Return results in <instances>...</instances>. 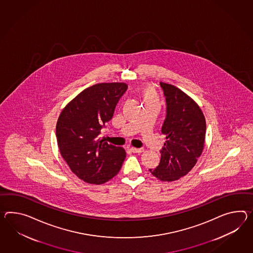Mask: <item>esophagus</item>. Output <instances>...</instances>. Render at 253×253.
<instances>
[{"mask_svg": "<svg viewBox=\"0 0 253 253\" xmlns=\"http://www.w3.org/2000/svg\"><path fill=\"white\" fill-rule=\"evenodd\" d=\"M132 153H135V154H142L144 152V149L143 148H134V147H132V148L129 149Z\"/></svg>", "mask_w": 253, "mask_h": 253, "instance_id": "obj_1", "label": "esophagus"}]
</instances>
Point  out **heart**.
Listing matches in <instances>:
<instances>
[{
    "mask_svg": "<svg viewBox=\"0 0 253 253\" xmlns=\"http://www.w3.org/2000/svg\"><path fill=\"white\" fill-rule=\"evenodd\" d=\"M142 97L144 102H149V101H157L158 98L156 93L154 92L152 88H145L143 89L142 92Z\"/></svg>",
    "mask_w": 253,
    "mask_h": 253,
    "instance_id": "1",
    "label": "heart"
}]
</instances>
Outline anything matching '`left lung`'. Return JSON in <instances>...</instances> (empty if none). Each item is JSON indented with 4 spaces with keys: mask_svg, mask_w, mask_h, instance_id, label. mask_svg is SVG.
<instances>
[{
    "mask_svg": "<svg viewBox=\"0 0 253 253\" xmlns=\"http://www.w3.org/2000/svg\"><path fill=\"white\" fill-rule=\"evenodd\" d=\"M167 100V118L162 133L167 141L161 150V161L149 169L156 178L172 182L185 176L203 152L206 120L197 102L178 87L161 82Z\"/></svg>",
    "mask_w": 253,
    "mask_h": 253,
    "instance_id": "left-lung-1",
    "label": "left lung"
}]
</instances>
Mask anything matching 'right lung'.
Listing matches in <instances>:
<instances>
[{
    "label": "right lung",
    "instance_id": "right-lung-1",
    "mask_svg": "<svg viewBox=\"0 0 253 253\" xmlns=\"http://www.w3.org/2000/svg\"><path fill=\"white\" fill-rule=\"evenodd\" d=\"M127 87L122 82L89 86L68 102L58 117L56 134L60 154L86 183L104 184L122 168L125 150L108 144L99 135Z\"/></svg>",
    "mask_w": 253,
    "mask_h": 253
}]
</instances>
